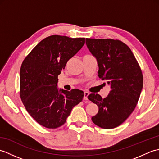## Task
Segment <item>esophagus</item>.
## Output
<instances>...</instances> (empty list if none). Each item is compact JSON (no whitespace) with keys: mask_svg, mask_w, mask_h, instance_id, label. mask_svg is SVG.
Returning <instances> with one entry per match:
<instances>
[{"mask_svg":"<svg viewBox=\"0 0 159 159\" xmlns=\"http://www.w3.org/2000/svg\"><path fill=\"white\" fill-rule=\"evenodd\" d=\"M89 96V93L87 92H84V97H83V99L84 100H88V98H87V97H88Z\"/></svg>","mask_w":159,"mask_h":159,"instance_id":"1","label":"esophagus"}]
</instances>
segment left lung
Here are the masks:
<instances>
[{
  "label": "left lung",
  "instance_id": "obj_1",
  "mask_svg": "<svg viewBox=\"0 0 159 159\" xmlns=\"http://www.w3.org/2000/svg\"><path fill=\"white\" fill-rule=\"evenodd\" d=\"M86 44L98 60V76L111 85L104 98L98 93L87 97L98 107L92 121L104 129L116 128L137 106L143 82L141 67L129 47L120 40L86 38Z\"/></svg>",
  "mask_w": 159,
  "mask_h": 159
}]
</instances>
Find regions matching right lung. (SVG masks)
I'll return each mask as SVG.
<instances>
[{
  "mask_svg": "<svg viewBox=\"0 0 159 159\" xmlns=\"http://www.w3.org/2000/svg\"><path fill=\"white\" fill-rule=\"evenodd\" d=\"M85 38L53 35L42 40L25 57L20 71V96L26 110L39 124L57 128L66 123L84 92L57 89L58 76Z\"/></svg>",
  "mask_w": 159,
  "mask_h": 159,
  "instance_id": "add662e5",
  "label": "right lung"
}]
</instances>
